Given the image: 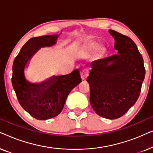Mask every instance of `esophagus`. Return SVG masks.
<instances>
[{"mask_svg":"<svg viewBox=\"0 0 153 153\" xmlns=\"http://www.w3.org/2000/svg\"><path fill=\"white\" fill-rule=\"evenodd\" d=\"M88 74H89V70H88V69L85 68V69H83V70H81V77L83 80H85V79L88 77Z\"/></svg>","mask_w":153,"mask_h":153,"instance_id":"esophagus-1","label":"esophagus"}]
</instances>
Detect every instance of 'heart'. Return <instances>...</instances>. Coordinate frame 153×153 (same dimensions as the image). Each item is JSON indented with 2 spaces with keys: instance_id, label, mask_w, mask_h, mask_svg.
Segmentation results:
<instances>
[{
  "instance_id": "1",
  "label": "heart",
  "mask_w": 153,
  "mask_h": 153,
  "mask_svg": "<svg viewBox=\"0 0 153 153\" xmlns=\"http://www.w3.org/2000/svg\"><path fill=\"white\" fill-rule=\"evenodd\" d=\"M97 47V45L96 42H91V44H89L88 45V48L91 50L95 49Z\"/></svg>"
}]
</instances>
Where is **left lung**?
I'll list each match as a JSON object with an SVG mask.
<instances>
[{
  "instance_id": "1",
  "label": "left lung",
  "mask_w": 153,
  "mask_h": 153,
  "mask_svg": "<svg viewBox=\"0 0 153 153\" xmlns=\"http://www.w3.org/2000/svg\"><path fill=\"white\" fill-rule=\"evenodd\" d=\"M108 32L114 38L117 54L92 62L86 81L94 111L101 117L114 120L123 116L137 101L146 70L132 39L117 31Z\"/></svg>"
}]
</instances>
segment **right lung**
<instances>
[{
	"instance_id": "add662e5",
	"label": "right lung",
	"mask_w": 153,
	"mask_h": 153,
	"mask_svg": "<svg viewBox=\"0 0 153 153\" xmlns=\"http://www.w3.org/2000/svg\"><path fill=\"white\" fill-rule=\"evenodd\" d=\"M60 34L33 37L23 46L12 65V83L18 101L25 111L37 120L57 116L62 111L71 91L81 82L78 69L62 76H53L40 83H31L25 77L29 60L42 47L56 43Z\"/></svg>"
}]
</instances>
